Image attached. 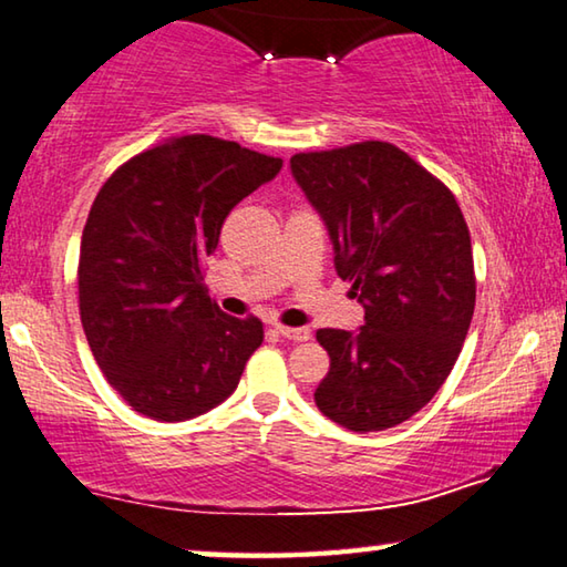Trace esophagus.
<instances>
[{"label":"esophagus","mask_w":567,"mask_h":567,"mask_svg":"<svg viewBox=\"0 0 567 567\" xmlns=\"http://www.w3.org/2000/svg\"><path fill=\"white\" fill-rule=\"evenodd\" d=\"M275 330L280 332L282 338L298 340V343H302V340H310V330L308 328H290V326H282V322H275Z\"/></svg>","instance_id":"obj_1"}]
</instances>
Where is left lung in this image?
<instances>
[{"label":"left lung","mask_w":567,"mask_h":567,"mask_svg":"<svg viewBox=\"0 0 567 567\" xmlns=\"http://www.w3.org/2000/svg\"><path fill=\"white\" fill-rule=\"evenodd\" d=\"M290 166L365 308L358 332H316L330 355L316 403L350 431L391 429L434 399L462 353L477 300L470 227L449 186L393 143L308 151Z\"/></svg>","instance_id":"8db88e82"}]
</instances>
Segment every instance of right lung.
<instances>
[{
	"label": "right lung",
	"instance_id": "add662e5",
	"mask_svg": "<svg viewBox=\"0 0 567 567\" xmlns=\"http://www.w3.org/2000/svg\"><path fill=\"white\" fill-rule=\"evenodd\" d=\"M280 168L282 158L188 133L128 158L97 192L80 241V320L133 411L184 421L237 389L265 328L224 316L204 259L229 212Z\"/></svg>",
	"mask_w": 567,
	"mask_h": 567
}]
</instances>
